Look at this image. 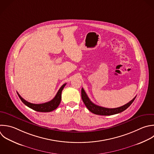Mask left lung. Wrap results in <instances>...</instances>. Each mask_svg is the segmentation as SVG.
<instances>
[{"label":"left lung","instance_id":"left-lung-1","mask_svg":"<svg viewBox=\"0 0 154 154\" xmlns=\"http://www.w3.org/2000/svg\"><path fill=\"white\" fill-rule=\"evenodd\" d=\"M81 97H82V99L85 105L88 109L89 111H90L91 112H93L95 114L102 115V116L113 115V114L120 113V112L125 111L131 105V103L134 102V100H135V99L136 97V96H135L130 102H129L128 103H127L126 104H125L122 106H120L118 108H105V107H102L100 106H98V105L93 103L88 98V96L87 95V94L85 92L83 88L81 90Z\"/></svg>","mask_w":154,"mask_h":154}]
</instances>
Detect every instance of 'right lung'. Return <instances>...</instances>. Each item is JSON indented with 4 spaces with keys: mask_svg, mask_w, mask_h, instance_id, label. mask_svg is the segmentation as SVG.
Returning a JSON list of instances; mask_svg holds the SVG:
<instances>
[{
    "mask_svg": "<svg viewBox=\"0 0 154 154\" xmlns=\"http://www.w3.org/2000/svg\"><path fill=\"white\" fill-rule=\"evenodd\" d=\"M66 85V84H64L61 87V88L58 91L56 96L51 101H49L48 102L43 103H40V104L30 103L26 101V100H25L23 98H22L20 96V95L17 92V93L19 98L22 101V102L29 108L38 112H51L59 106L61 100V93Z\"/></svg>",
    "mask_w": 154,
    "mask_h": 154,
    "instance_id": "right-lung-1",
    "label": "right lung"
}]
</instances>
